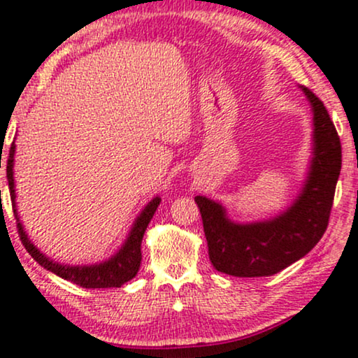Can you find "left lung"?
Returning a JSON list of instances; mask_svg holds the SVG:
<instances>
[{
  "label": "left lung",
  "instance_id": "1",
  "mask_svg": "<svg viewBox=\"0 0 358 358\" xmlns=\"http://www.w3.org/2000/svg\"><path fill=\"white\" fill-rule=\"evenodd\" d=\"M313 105L315 157L295 204L271 221L234 224L221 204L196 196L209 258L217 271L239 278L271 276L303 258L327 231L342 169V144L325 105L303 87Z\"/></svg>",
  "mask_w": 358,
  "mask_h": 358
}]
</instances>
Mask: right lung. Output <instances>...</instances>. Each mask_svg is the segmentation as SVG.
Here are the masks:
<instances>
[{
  "label": "right lung",
  "instance_id": "1",
  "mask_svg": "<svg viewBox=\"0 0 358 358\" xmlns=\"http://www.w3.org/2000/svg\"><path fill=\"white\" fill-rule=\"evenodd\" d=\"M13 155H15V142L10 147V157H8V166H6V178H8V186H10V196L13 203V214H15L16 220V229H18L20 239L23 243V246L27 248V251L31 255V258L35 259L38 264L50 270L55 275H58L60 278L71 281V283L80 285L83 288H119L124 283H127L137 275L138 268H141L142 262V253H141V245L144 233L149 226L150 220H152L155 209H157L161 199L154 197L149 204L145 206L144 211L141 213V216L137 217L136 224H134L132 231H130V236L125 241V245L122 250L117 253L113 258L108 259L102 264H95V266H65V264H58L48 259L43 253L36 250L33 246V243L29 241L27 234H24L23 228H21V222L18 220V213L15 208V182H13Z\"/></svg>",
  "mask_w": 358,
  "mask_h": 358
}]
</instances>
